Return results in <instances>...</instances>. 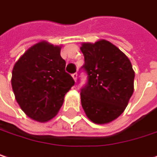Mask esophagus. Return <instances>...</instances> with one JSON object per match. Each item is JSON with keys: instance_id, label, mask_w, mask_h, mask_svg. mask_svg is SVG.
Returning <instances> with one entry per match:
<instances>
[{"instance_id": "obj_1", "label": "esophagus", "mask_w": 157, "mask_h": 157, "mask_svg": "<svg viewBox=\"0 0 157 157\" xmlns=\"http://www.w3.org/2000/svg\"><path fill=\"white\" fill-rule=\"evenodd\" d=\"M72 77L74 78L75 82H76V80H77V73H75V74H73V75H72Z\"/></svg>"}]
</instances>
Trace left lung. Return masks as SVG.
Returning <instances> with one entry per match:
<instances>
[{
  "mask_svg": "<svg viewBox=\"0 0 157 157\" xmlns=\"http://www.w3.org/2000/svg\"><path fill=\"white\" fill-rule=\"evenodd\" d=\"M82 69L87 84L81 90L82 106L94 124H105L122 115L134 90L135 73L128 57L113 43L83 42Z\"/></svg>",
  "mask_w": 157,
  "mask_h": 157,
  "instance_id": "8db88e82",
  "label": "left lung"
}]
</instances>
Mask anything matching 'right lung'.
Returning <instances> with one entry per match:
<instances>
[{
    "instance_id": "obj_1",
    "label": "right lung",
    "mask_w": 157,
    "mask_h": 157,
    "mask_svg": "<svg viewBox=\"0 0 157 157\" xmlns=\"http://www.w3.org/2000/svg\"><path fill=\"white\" fill-rule=\"evenodd\" d=\"M61 46L38 42L16 62L11 85L17 102L25 114L37 122L54 118L63 105L67 92L75 84L65 71Z\"/></svg>"
}]
</instances>
